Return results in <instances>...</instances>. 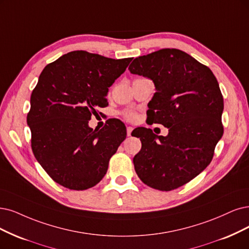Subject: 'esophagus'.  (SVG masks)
<instances>
[{
    "label": "esophagus",
    "mask_w": 249,
    "mask_h": 249,
    "mask_svg": "<svg viewBox=\"0 0 249 249\" xmlns=\"http://www.w3.org/2000/svg\"><path fill=\"white\" fill-rule=\"evenodd\" d=\"M132 130H133V128H132L131 126H128V127H127V135H128V136L131 135Z\"/></svg>",
    "instance_id": "esophagus-1"
}]
</instances>
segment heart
<instances>
[{
	"label": "heart",
	"instance_id": "1",
	"mask_svg": "<svg viewBox=\"0 0 249 249\" xmlns=\"http://www.w3.org/2000/svg\"><path fill=\"white\" fill-rule=\"evenodd\" d=\"M124 116L128 120H135V118H136V115L133 112H125Z\"/></svg>",
	"mask_w": 249,
	"mask_h": 249
}]
</instances>
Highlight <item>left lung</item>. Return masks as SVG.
Instances as JSON below:
<instances>
[{"instance_id":"left-lung-1","label":"left lung","mask_w":249,"mask_h":249,"mask_svg":"<svg viewBox=\"0 0 249 249\" xmlns=\"http://www.w3.org/2000/svg\"><path fill=\"white\" fill-rule=\"evenodd\" d=\"M128 70L154 82L146 114L152 124L168 128L166 136L144 127L133 130L142 142L133 158L135 171L153 189H178L208 166L223 136L224 98L217 80L191 55L170 48L136 57Z\"/></svg>"}]
</instances>
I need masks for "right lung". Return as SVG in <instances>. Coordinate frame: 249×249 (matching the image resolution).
I'll return each instance as SVG.
<instances>
[{
	"label": "right lung",
	"mask_w": 249,
	"mask_h": 249,
	"mask_svg": "<svg viewBox=\"0 0 249 249\" xmlns=\"http://www.w3.org/2000/svg\"><path fill=\"white\" fill-rule=\"evenodd\" d=\"M131 60L78 50L62 55L41 72L26 122L36 161L60 186L87 190L107 173L110 157L126 139V127L110 119L93 130L88 122L96 107L108 105V87Z\"/></svg>",
	"instance_id": "1"
}]
</instances>
